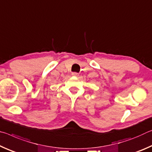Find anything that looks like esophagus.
Here are the masks:
<instances>
[{
    "instance_id": "obj_1",
    "label": "esophagus",
    "mask_w": 152,
    "mask_h": 152,
    "mask_svg": "<svg viewBox=\"0 0 152 152\" xmlns=\"http://www.w3.org/2000/svg\"><path fill=\"white\" fill-rule=\"evenodd\" d=\"M72 75L73 76H79V74L77 72H72Z\"/></svg>"
}]
</instances>
